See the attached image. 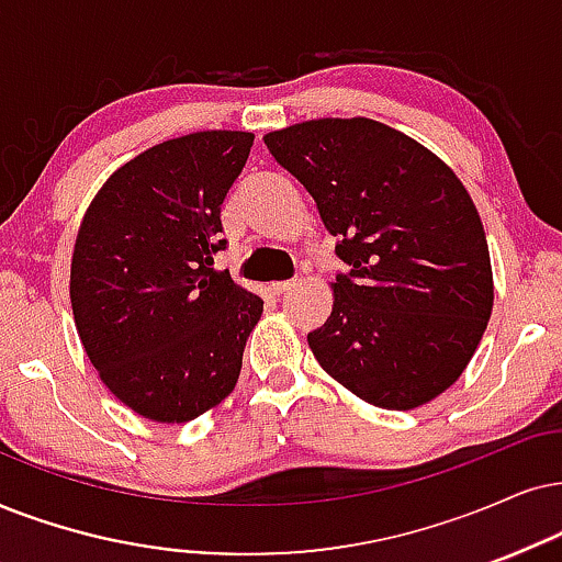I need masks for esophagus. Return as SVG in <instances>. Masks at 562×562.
<instances>
[{
    "mask_svg": "<svg viewBox=\"0 0 562 562\" xmlns=\"http://www.w3.org/2000/svg\"><path fill=\"white\" fill-rule=\"evenodd\" d=\"M295 282L293 280H282V282H269V290H272L274 295H282V293H288L290 288H293Z\"/></svg>",
    "mask_w": 562,
    "mask_h": 562,
    "instance_id": "1",
    "label": "esophagus"
}]
</instances>
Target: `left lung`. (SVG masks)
<instances>
[{"label":"left lung","mask_w":562,"mask_h":562,"mask_svg":"<svg viewBox=\"0 0 562 562\" xmlns=\"http://www.w3.org/2000/svg\"><path fill=\"white\" fill-rule=\"evenodd\" d=\"M265 145L314 196L337 257L334 305L308 334L334 381L415 409L464 373L493 314L485 228L438 155L373 119H314Z\"/></svg>","instance_id":"8db88e82"}]
</instances>
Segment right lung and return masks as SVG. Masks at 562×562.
Returning <instances> with one entry per match:
<instances>
[{"instance_id":"add662e5","label":"right lung","mask_w":562,"mask_h":562,"mask_svg":"<svg viewBox=\"0 0 562 562\" xmlns=\"http://www.w3.org/2000/svg\"><path fill=\"white\" fill-rule=\"evenodd\" d=\"M251 145L228 130L160 142L113 170L77 231V334L109 392L147 420L189 423L236 389L265 301L212 265Z\"/></svg>"}]
</instances>
